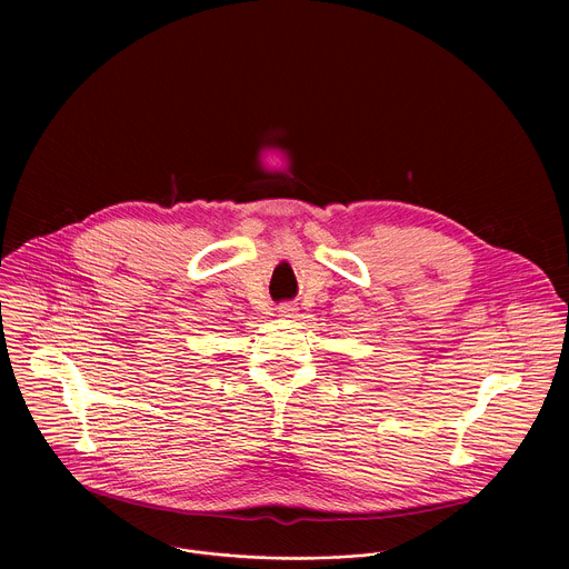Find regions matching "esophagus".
I'll return each instance as SVG.
<instances>
[{"label": "esophagus", "mask_w": 569, "mask_h": 569, "mask_svg": "<svg viewBox=\"0 0 569 569\" xmlns=\"http://www.w3.org/2000/svg\"><path fill=\"white\" fill-rule=\"evenodd\" d=\"M296 311H298V309H296L293 305H289V302L278 307V316H280V318H296Z\"/></svg>", "instance_id": "34e87169"}]
</instances>
